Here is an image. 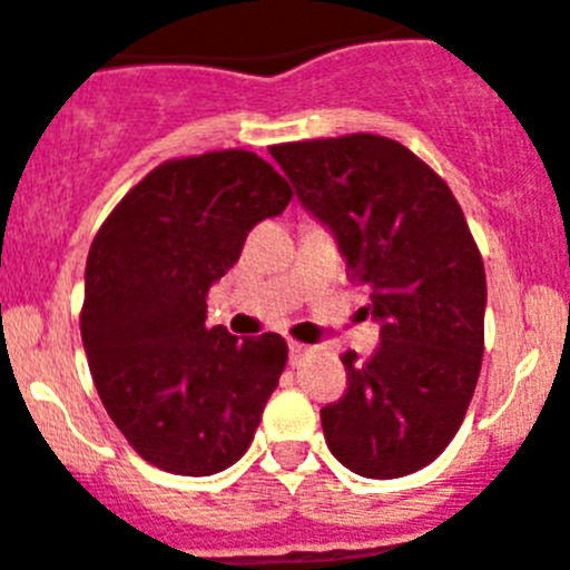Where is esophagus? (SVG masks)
<instances>
[{"instance_id":"obj_1","label":"esophagus","mask_w":570,"mask_h":570,"mask_svg":"<svg viewBox=\"0 0 570 570\" xmlns=\"http://www.w3.org/2000/svg\"><path fill=\"white\" fill-rule=\"evenodd\" d=\"M312 353V347L308 345H301V342H289V364L292 367H297V364L303 362V358Z\"/></svg>"}]
</instances>
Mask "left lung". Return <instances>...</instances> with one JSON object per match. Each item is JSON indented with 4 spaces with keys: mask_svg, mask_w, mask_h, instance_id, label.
Segmentation results:
<instances>
[{
    "mask_svg": "<svg viewBox=\"0 0 570 570\" xmlns=\"http://www.w3.org/2000/svg\"><path fill=\"white\" fill-rule=\"evenodd\" d=\"M269 153L328 225L347 275L370 286L381 325L373 356H342L345 395L320 409L325 443L358 476H409L454 440L482 370L488 281L465 214L392 138L351 132Z\"/></svg>",
    "mask_w": 570,
    "mask_h": 570,
    "instance_id": "obj_1",
    "label": "left lung"
}]
</instances>
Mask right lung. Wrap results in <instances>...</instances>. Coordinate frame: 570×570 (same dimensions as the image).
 <instances>
[{"label": "right lung", "instance_id": "right-lung-1", "mask_svg": "<svg viewBox=\"0 0 570 570\" xmlns=\"http://www.w3.org/2000/svg\"><path fill=\"white\" fill-rule=\"evenodd\" d=\"M292 189L264 158H175L132 186L86 262L80 334L105 412L141 460L178 476L234 465L286 367L278 334L236 340L206 325V297L253 225Z\"/></svg>", "mask_w": 570, "mask_h": 570}]
</instances>
